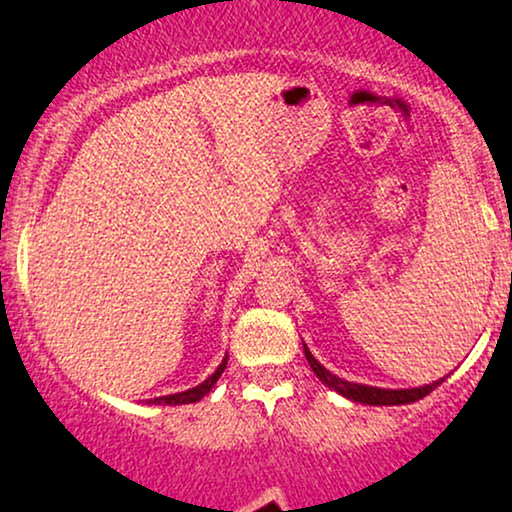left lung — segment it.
I'll return each instance as SVG.
<instances>
[{
    "mask_svg": "<svg viewBox=\"0 0 512 512\" xmlns=\"http://www.w3.org/2000/svg\"><path fill=\"white\" fill-rule=\"evenodd\" d=\"M303 351H305V358H308L310 368H313V373L322 380V385H327L330 390L337 392V395L351 399V402L373 404V407H395V404L419 402V399H424L428 392L436 390V387L445 380V378H440L431 385L409 387V390H385V387L358 385V383H349V380H344V378H339V375L330 373V370H327L313 354H310V349L305 344H303Z\"/></svg>",
    "mask_w": 512,
    "mask_h": 512,
    "instance_id": "left-lung-1",
    "label": "left lung"
}]
</instances>
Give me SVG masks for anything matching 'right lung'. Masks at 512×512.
I'll return each mask as SVG.
<instances>
[{"mask_svg": "<svg viewBox=\"0 0 512 512\" xmlns=\"http://www.w3.org/2000/svg\"><path fill=\"white\" fill-rule=\"evenodd\" d=\"M226 363H228V354L223 356V361L219 363V368H216L214 373H211L209 378L204 380V383H199L197 387H190V390H185V392H175V395L154 397V399H149V404H170V407H175V404H192V402H199V399H202L204 395H209L211 387H214L216 380L221 378V373H223V368H226Z\"/></svg>", "mask_w": 512, "mask_h": 512, "instance_id": "right-lung-1", "label": "right lung"}]
</instances>
